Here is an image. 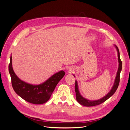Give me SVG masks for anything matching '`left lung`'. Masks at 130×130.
<instances>
[{
  "label": "left lung",
  "instance_id": "obj_1",
  "mask_svg": "<svg viewBox=\"0 0 130 130\" xmlns=\"http://www.w3.org/2000/svg\"><path fill=\"white\" fill-rule=\"evenodd\" d=\"M114 46H115V48L116 50H117V52H118L119 68H118L117 74H116V76L114 81V84L112 86L111 89L110 91V92L104 96V97H103L100 99L95 100V101H89V100L83 97L81 95L78 90L77 82V81H75V92H76V100H77V101L80 104L86 106H93L98 105L99 104H102V103L104 102L105 101H106L108 99H109L110 97H111V96L114 94V93L116 92V89H117L118 87L119 82H120V72L122 70V61L120 59V52H119V50L118 48V46L116 45H114ZM74 76L75 77L74 75Z\"/></svg>",
  "mask_w": 130,
  "mask_h": 130
}]
</instances>
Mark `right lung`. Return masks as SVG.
Masks as SVG:
<instances>
[{"label":"right lung","instance_id":"obj_1","mask_svg":"<svg viewBox=\"0 0 130 130\" xmlns=\"http://www.w3.org/2000/svg\"><path fill=\"white\" fill-rule=\"evenodd\" d=\"M9 72L11 76V84L16 93L25 101L35 104H42L51 98L52 93L58 82L64 77L63 70L52 76L41 84L33 85L20 79L14 71L12 66V57L9 65Z\"/></svg>","mask_w":130,"mask_h":130}]
</instances>
